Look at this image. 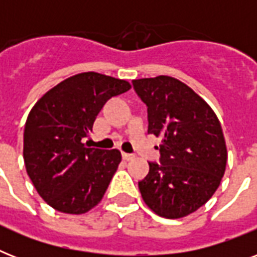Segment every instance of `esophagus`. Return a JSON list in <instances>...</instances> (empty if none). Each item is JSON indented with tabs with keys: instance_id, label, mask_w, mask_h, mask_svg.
Instances as JSON below:
<instances>
[{
	"instance_id": "34e87169",
	"label": "esophagus",
	"mask_w": 257,
	"mask_h": 257,
	"mask_svg": "<svg viewBox=\"0 0 257 257\" xmlns=\"http://www.w3.org/2000/svg\"><path fill=\"white\" fill-rule=\"evenodd\" d=\"M135 155H131V153H122V159H124L125 161H131L135 159Z\"/></svg>"
}]
</instances>
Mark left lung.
Masks as SVG:
<instances>
[{"instance_id":"obj_1","label":"left lung","mask_w":257,"mask_h":257,"mask_svg":"<svg viewBox=\"0 0 257 257\" xmlns=\"http://www.w3.org/2000/svg\"><path fill=\"white\" fill-rule=\"evenodd\" d=\"M133 86L148 106V133L161 137V164L149 163L139 183L143 200L161 217H185L211 199L223 179L228 153L221 124L177 78H140Z\"/></svg>"}]
</instances>
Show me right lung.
I'll return each instance as SVG.
<instances>
[{
	"label": "right lung",
	"instance_id": "right-lung-1",
	"mask_svg": "<svg viewBox=\"0 0 257 257\" xmlns=\"http://www.w3.org/2000/svg\"><path fill=\"white\" fill-rule=\"evenodd\" d=\"M125 80L84 72L49 89L34 104L24 131V161L36 191L56 211L82 215L94 208L121 163L118 149L88 148L82 140Z\"/></svg>",
	"mask_w": 257,
	"mask_h": 257
}]
</instances>
